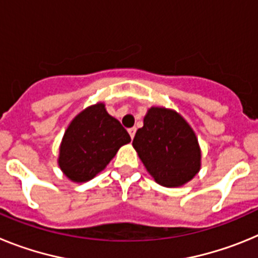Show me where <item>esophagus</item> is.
<instances>
[{"instance_id":"esophagus-1","label":"esophagus","mask_w":258,"mask_h":258,"mask_svg":"<svg viewBox=\"0 0 258 258\" xmlns=\"http://www.w3.org/2000/svg\"><path fill=\"white\" fill-rule=\"evenodd\" d=\"M127 132H129V136H131V138H132V140H133L134 136H136V132H137L136 127H131V129H129V131H127Z\"/></svg>"}]
</instances>
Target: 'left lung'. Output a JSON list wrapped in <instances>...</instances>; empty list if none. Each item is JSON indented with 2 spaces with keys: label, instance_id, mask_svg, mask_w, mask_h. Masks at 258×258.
<instances>
[{
  "label": "left lung",
  "instance_id": "8db88e82",
  "mask_svg": "<svg viewBox=\"0 0 258 258\" xmlns=\"http://www.w3.org/2000/svg\"><path fill=\"white\" fill-rule=\"evenodd\" d=\"M133 147L155 182L179 187L190 182L202 166L198 137L177 111L165 107L147 109Z\"/></svg>",
  "mask_w": 258,
  "mask_h": 258
}]
</instances>
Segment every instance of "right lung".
I'll return each mask as SVG.
<instances>
[{
    "label": "right lung",
    "mask_w": 258,
    "mask_h": 258,
    "mask_svg": "<svg viewBox=\"0 0 258 258\" xmlns=\"http://www.w3.org/2000/svg\"><path fill=\"white\" fill-rule=\"evenodd\" d=\"M131 142L103 102L86 107L70 122L59 146L58 165L70 181L83 183L104 170L121 146Z\"/></svg>",
    "instance_id": "obj_1"
}]
</instances>
